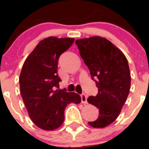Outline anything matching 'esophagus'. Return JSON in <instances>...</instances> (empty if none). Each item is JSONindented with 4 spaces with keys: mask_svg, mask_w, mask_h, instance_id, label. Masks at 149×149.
Wrapping results in <instances>:
<instances>
[{
    "mask_svg": "<svg viewBox=\"0 0 149 149\" xmlns=\"http://www.w3.org/2000/svg\"><path fill=\"white\" fill-rule=\"evenodd\" d=\"M81 98L82 104H88V100H87L88 97H87V96H86L85 94H82L81 95Z\"/></svg>",
    "mask_w": 149,
    "mask_h": 149,
    "instance_id": "esophagus-1",
    "label": "esophagus"
}]
</instances>
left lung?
Returning <instances> with one entry per match:
<instances>
[{
    "instance_id": "left-lung-1",
    "label": "left lung",
    "mask_w": 149,
    "mask_h": 149,
    "mask_svg": "<svg viewBox=\"0 0 149 149\" xmlns=\"http://www.w3.org/2000/svg\"><path fill=\"white\" fill-rule=\"evenodd\" d=\"M80 55L88 67L97 94L88 102L99 109V116L88 124L104 128L116 120L126 102L131 84L130 68L126 56L111 42L100 36L75 41Z\"/></svg>"
}]
</instances>
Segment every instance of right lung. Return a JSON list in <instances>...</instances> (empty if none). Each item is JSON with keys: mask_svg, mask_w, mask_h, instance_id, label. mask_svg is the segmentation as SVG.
<instances>
[{"mask_svg": "<svg viewBox=\"0 0 149 149\" xmlns=\"http://www.w3.org/2000/svg\"><path fill=\"white\" fill-rule=\"evenodd\" d=\"M73 38L50 36L39 42L24 61L19 75L20 93L28 113L36 126L54 130L61 126L68 104H80L76 93L60 90L58 61L73 44Z\"/></svg>", "mask_w": 149, "mask_h": 149, "instance_id": "right-lung-1", "label": "right lung"}]
</instances>
